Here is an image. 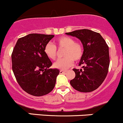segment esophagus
<instances>
[{
	"label": "esophagus",
	"instance_id": "34e87169",
	"mask_svg": "<svg viewBox=\"0 0 123 123\" xmlns=\"http://www.w3.org/2000/svg\"><path fill=\"white\" fill-rule=\"evenodd\" d=\"M66 72V71H63V70H60V74H65Z\"/></svg>",
	"mask_w": 123,
	"mask_h": 123
}]
</instances>
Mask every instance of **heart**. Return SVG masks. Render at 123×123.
I'll use <instances>...</instances> for the list:
<instances>
[{
  "label": "heart",
  "instance_id": "obj_1",
  "mask_svg": "<svg viewBox=\"0 0 123 123\" xmlns=\"http://www.w3.org/2000/svg\"><path fill=\"white\" fill-rule=\"evenodd\" d=\"M55 44L58 48H63L65 57L54 63L55 68L66 70L72 66L73 62H78L83 55V46L81 43L75 42L74 39L68 36H62L55 40ZM46 55L49 59L55 60L57 56V49L51 43H47L44 49Z\"/></svg>",
  "mask_w": 123,
  "mask_h": 123
}]
</instances>
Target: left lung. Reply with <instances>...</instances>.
<instances>
[{"mask_svg":"<svg viewBox=\"0 0 123 123\" xmlns=\"http://www.w3.org/2000/svg\"><path fill=\"white\" fill-rule=\"evenodd\" d=\"M66 34L78 38L83 46V55L79 62L83 70L73 69L75 77L70 84L81 92L95 91L102 84L108 73L110 63L109 47L98 32L83 29Z\"/></svg>","mask_w":123,"mask_h":123,"instance_id":"left-lung-1","label":"left lung"}]
</instances>
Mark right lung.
<instances>
[{"instance_id": "obj_1", "label": "right lung", "mask_w": 123, "mask_h": 123, "mask_svg": "<svg viewBox=\"0 0 123 123\" xmlns=\"http://www.w3.org/2000/svg\"><path fill=\"white\" fill-rule=\"evenodd\" d=\"M54 35L30 34L18 38L13 49L12 69L22 89L40 97L53 90L58 69H49L52 62L44 52L45 46Z\"/></svg>"}]
</instances>
